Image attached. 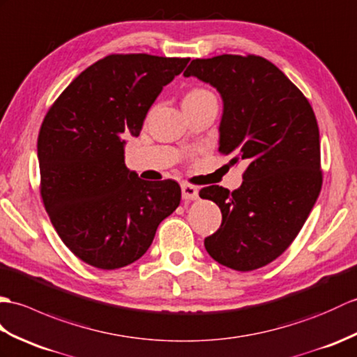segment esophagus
<instances>
[{
	"instance_id": "34e87169",
	"label": "esophagus",
	"mask_w": 357,
	"mask_h": 357,
	"mask_svg": "<svg viewBox=\"0 0 357 357\" xmlns=\"http://www.w3.org/2000/svg\"><path fill=\"white\" fill-rule=\"evenodd\" d=\"M181 197H183L185 200H195L197 197H199V189L192 185L181 183Z\"/></svg>"
}]
</instances>
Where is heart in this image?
<instances>
[{
    "instance_id": "b5f03b06",
    "label": "heart",
    "mask_w": 357,
    "mask_h": 357,
    "mask_svg": "<svg viewBox=\"0 0 357 357\" xmlns=\"http://www.w3.org/2000/svg\"><path fill=\"white\" fill-rule=\"evenodd\" d=\"M209 91L208 90H203V89H194V90H191L189 91L186 96H185V99H183V102H189V100H195V99H202V98H204V96H209Z\"/></svg>"
}]
</instances>
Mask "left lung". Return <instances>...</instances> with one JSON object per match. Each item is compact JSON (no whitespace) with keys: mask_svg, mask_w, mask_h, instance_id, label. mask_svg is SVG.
<instances>
[{"mask_svg":"<svg viewBox=\"0 0 357 357\" xmlns=\"http://www.w3.org/2000/svg\"><path fill=\"white\" fill-rule=\"evenodd\" d=\"M185 77L212 85L223 100L218 151L249 163L234 192L200 191L223 221L204 238L209 255L249 272L278 258L304 226L322 186L319 128L298 86L261 56L221 54L194 59Z\"/></svg>","mask_w":357,"mask_h":357,"instance_id":"8db88e82","label":"left lung"}]
</instances>
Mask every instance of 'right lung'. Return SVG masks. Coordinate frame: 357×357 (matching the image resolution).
Returning <instances> with one entry per match:
<instances>
[{"label":"right lung","mask_w":357,"mask_h":357,"mask_svg":"<svg viewBox=\"0 0 357 357\" xmlns=\"http://www.w3.org/2000/svg\"><path fill=\"white\" fill-rule=\"evenodd\" d=\"M189 58L109 54L84 70L44 117L38 136L41 197L75 255L113 271L137 261L158 225L177 209V181H146L125 166V137H137L163 86Z\"/></svg>","instance_id":"1"}]
</instances>
